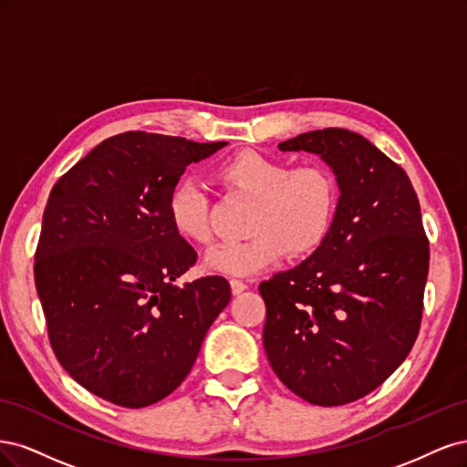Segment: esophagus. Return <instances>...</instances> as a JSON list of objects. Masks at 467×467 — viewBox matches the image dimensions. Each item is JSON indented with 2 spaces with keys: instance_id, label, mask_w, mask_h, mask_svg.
Segmentation results:
<instances>
[{
  "instance_id": "34e87169",
  "label": "esophagus",
  "mask_w": 467,
  "mask_h": 467,
  "mask_svg": "<svg viewBox=\"0 0 467 467\" xmlns=\"http://www.w3.org/2000/svg\"><path fill=\"white\" fill-rule=\"evenodd\" d=\"M231 289H233V295H240L248 289V285L240 279H231Z\"/></svg>"
}]
</instances>
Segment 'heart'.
<instances>
[{
    "label": "heart",
    "mask_w": 467,
    "mask_h": 467,
    "mask_svg": "<svg viewBox=\"0 0 467 467\" xmlns=\"http://www.w3.org/2000/svg\"><path fill=\"white\" fill-rule=\"evenodd\" d=\"M223 188L254 200L244 240L217 244L207 254L212 272L246 277L277 264L285 252L305 255L318 248L337 212L339 188L324 164L295 167L291 161L258 151H240L217 169ZM172 229L188 243L213 240L212 200L195 178H182L167 200Z\"/></svg>",
    "instance_id": "obj_1"
}]
</instances>
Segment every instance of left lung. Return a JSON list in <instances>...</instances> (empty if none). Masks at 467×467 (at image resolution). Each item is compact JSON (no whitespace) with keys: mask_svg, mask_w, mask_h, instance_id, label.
Segmentation results:
<instances>
[{"mask_svg":"<svg viewBox=\"0 0 467 467\" xmlns=\"http://www.w3.org/2000/svg\"><path fill=\"white\" fill-rule=\"evenodd\" d=\"M279 149L320 155L341 195L324 243L260 283L264 348L291 392L334 408L370 394L410 355L423 318L429 238L410 176L363 135L326 128Z\"/></svg>","mask_w":467,"mask_h":467,"instance_id":"1","label":"left lung"}]
</instances>
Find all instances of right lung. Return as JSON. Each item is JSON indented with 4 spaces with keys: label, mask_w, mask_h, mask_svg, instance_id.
<instances>
[{
    "label": "right lung",
    "mask_w": 467,
    "mask_h": 467,
    "mask_svg": "<svg viewBox=\"0 0 467 467\" xmlns=\"http://www.w3.org/2000/svg\"><path fill=\"white\" fill-rule=\"evenodd\" d=\"M224 145L118 133L50 192L35 254L50 345L75 382L119 408L174 392L231 300L221 275L174 285L198 254L167 215L188 164Z\"/></svg>",
    "instance_id": "1"
}]
</instances>
